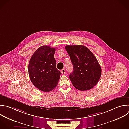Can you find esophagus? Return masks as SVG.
I'll return each instance as SVG.
<instances>
[{"label": "esophagus", "mask_w": 129, "mask_h": 129, "mask_svg": "<svg viewBox=\"0 0 129 129\" xmlns=\"http://www.w3.org/2000/svg\"><path fill=\"white\" fill-rule=\"evenodd\" d=\"M61 74H62V75H64V74H66V70H65V69H62V70L61 71Z\"/></svg>", "instance_id": "34e87169"}]
</instances>
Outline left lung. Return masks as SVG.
Here are the masks:
<instances>
[{
  "label": "left lung",
  "instance_id": "left-lung-1",
  "mask_svg": "<svg viewBox=\"0 0 129 129\" xmlns=\"http://www.w3.org/2000/svg\"><path fill=\"white\" fill-rule=\"evenodd\" d=\"M65 48L73 65L69 77L74 86L81 91L93 88L101 75V68L96 57L83 45H67Z\"/></svg>",
  "mask_w": 129,
  "mask_h": 129
}]
</instances>
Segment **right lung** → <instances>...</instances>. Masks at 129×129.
<instances>
[{
    "instance_id": "1",
    "label": "right lung",
    "mask_w": 129,
    "mask_h": 129,
    "mask_svg": "<svg viewBox=\"0 0 129 129\" xmlns=\"http://www.w3.org/2000/svg\"><path fill=\"white\" fill-rule=\"evenodd\" d=\"M55 48L44 45L38 48L32 55L28 66L31 81L39 90L49 92L57 86L60 72L56 68L54 57Z\"/></svg>"
}]
</instances>
